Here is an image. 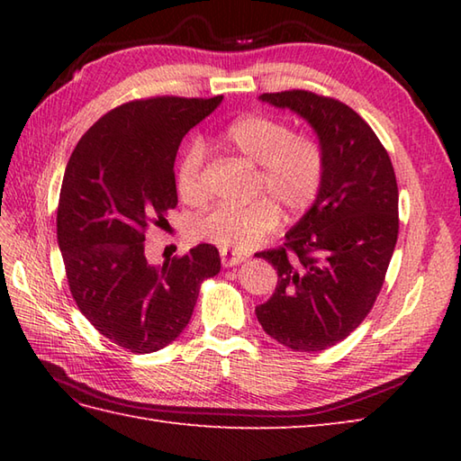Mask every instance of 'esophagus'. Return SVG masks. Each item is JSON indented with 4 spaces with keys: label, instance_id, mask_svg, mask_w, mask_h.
<instances>
[{
    "label": "esophagus",
    "instance_id": "1",
    "mask_svg": "<svg viewBox=\"0 0 461 461\" xmlns=\"http://www.w3.org/2000/svg\"><path fill=\"white\" fill-rule=\"evenodd\" d=\"M220 256H221V266H223V267L240 266V263H246V261L249 259L248 256H243V253L231 251V249H221Z\"/></svg>",
    "mask_w": 461,
    "mask_h": 461
}]
</instances>
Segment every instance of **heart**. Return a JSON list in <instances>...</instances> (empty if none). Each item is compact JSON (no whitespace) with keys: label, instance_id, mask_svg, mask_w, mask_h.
I'll return each instance as SVG.
<instances>
[{"label":"heart","instance_id":"obj_1","mask_svg":"<svg viewBox=\"0 0 461 461\" xmlns=\"http://www.w3.org/2000/svg\"><path fill=\"white\" fill-rule=\"evenodd\" d=\"M223 142L253 164H259L256 192L267 194L243 205L221 203L198 215L190 225L195 240L223 249H251L279 223V205L289 218L307 213L327 182V150L317 136L295 132L269 114H243L221 131ZM180 198L198 203L205 198V149L185 142L176 164Z\"/></svg>","mask_w":461,"mask_h":461}]
</instances>
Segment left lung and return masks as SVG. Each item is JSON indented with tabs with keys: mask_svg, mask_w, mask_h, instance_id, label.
<instances>
[{
	"mask_svg": "<svg viewBox=\"0 0 461 461\" xmlns=\"http://www.w3.org/2000/svg\"><path fill=\"white\" fill-rule=\"evenodd\" d=\"M291 109L327 150V182L281 248L258 253L277 289L256 309L269 337L293 350H325L366 319L398 240V184L375 131L348 104L311 91L263 93Z\"/></svg>",
	"mask_w": 461,
	"mask_h": 461,
	"instance_id": "obj_1",
	"label": "left lung"
}]
</instances>
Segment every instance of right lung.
<instances>
[{
	"label": "right lung",
	"instance_id": "add662e5",
	"mask_svg": "<svg viewBox=\"0 0 461 461\" xmlns=\"http://www.w3.org/2000/svg\"><path fill=\"white\" fill-rule=\"evenodd\" d=\"M221 99L124 103L83 134L65 168L57 241L68 289L91 325L134 355L170 345L190 322L202 281L220 273L210 243L150 266L144 241L178 205L174 160L182 139Z\"/></svg>",
	"mask_w": 461,
	"mask_h": 461
}]
</instances>
